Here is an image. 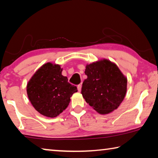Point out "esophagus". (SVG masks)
<instances>
[{
    "label": "esophagus",
    "instance_id": "esophagus-1",
    "mask_svg": "<svg viewBox=\"0 0 158 158\" xmlns=\"http://www.w3.org/2000/svg\"><path fill=\"white\" fill-rule=\"evenodd\" d=\"M81 87H82V85L81 84H79V85H77V89H78V91L79 92H81Z\"/></svg>",
    "mask_w": 158,
    "mask_h": 158
}]
</instances>
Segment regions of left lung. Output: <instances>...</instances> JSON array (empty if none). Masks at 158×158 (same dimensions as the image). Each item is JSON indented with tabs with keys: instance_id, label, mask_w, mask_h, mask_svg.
Returning a JSON list of instances; mask_svg holds the SVG:
<instances>
[{
	"instance_id": "1",
	"label": "left lung",
	"mask_w": 158,
	"mask_h": 158,
	"mask_svg": "<svg viewBox=\"0 0 158 158\" xmlns=\"http://www.w3.org/2000/svg\"><path fill=\"white\" fill-rule=\"evenodd\" d=\"M81 94L85 102L103 115L118 107L126 94L127 79L116 64L103 58L87 64Z\"/></svg>"
}]
</instances>
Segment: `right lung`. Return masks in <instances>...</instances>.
Segmentation results:
<instances>
[{"mask_svg": "<svg viewBox=\"0 0 158 158\" xmlns=\"http://www.w3.org/2000/svg\"><path fill=\"white\" fill-rule=\"evenodd\" d=\"M58 64L48 62L42 65L26 85L28 98L37 111L43 116L55 118L69 105L70 98L77 92L75 85L62 75Z\"/></svg>", "mask_w": 158, "mask_h": 158, "instance_id": "obj_1", "label": "right lung"}]
</instances>
